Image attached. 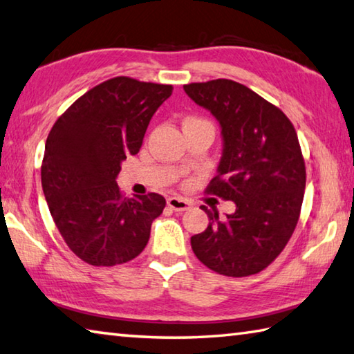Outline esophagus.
<instances>
[{
    "label": "esophagus",
    "mask_w": 354,
    "mask_h": 354,
    "mask_svg": "<svg viewBox=\"0 0 354 354\" xmlns=\"http://www.w3.org/2000/svg\"><path fill=\"white\" fill-rule=\"evenodd\" d=\"M167 204H169V207H171L173 210L176 212H184L190 207V201L184 198H179V196H170L167 199Z\"/></svg>",
    "instance_id": "obj_1"
}]
</instances>
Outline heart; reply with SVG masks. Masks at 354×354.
Returning a JSON list of instances; mask_svg holds the SVG:
<instances>
[{
    "label": "heart",
    "mask_w": 354,
    "mask_h": 354,
    "mask_svg": "<svg viewBox=\"0 0 354 354\" xmlns=\"http://www.w3.org/2000/svg\"><path fill=\"white\" fill-rule=\"evenodd\" d=\"M189 124H204V125H209V127H212L209 120H205V119H199V118H189L187 120L184 122V125H189Z\"/></svg>",
    "instance_id": "b5f03b06"
}]
</instances>
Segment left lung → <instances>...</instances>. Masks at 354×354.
<instances>
[{
	"instance_id": "8db88e82",
	"label": "left lung",
	"mask_w": 354,
	"mask_h": 354,
	"mask_svg": "<svg viewBox=\"0 0 354 354\" xmlns=\"http://www.w3.org/2000/svg\"><path fill=\"white\" fill-rule=\"evenodd\" d=\"M221 125L224 150L205 194L234 201L220 218L205 205L209 226L190 239L203 265L227 277L259 274L277 259L297 226L306 169L297 133L279 106L229 79L184 85Z\"/></svg>"
}]
</instances>
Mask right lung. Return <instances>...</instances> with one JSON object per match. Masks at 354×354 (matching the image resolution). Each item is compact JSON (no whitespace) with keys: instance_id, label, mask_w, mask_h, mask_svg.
<instances>
[{"instance_id":"add662e5","label":"right lung","mask_w":354,"mask_h":354,"mask_svg":"<svg viewBox=\"0 0 354 354\" xmlns=\"http://www.w3.org/2000/svg\"><path fill=\"white\" fill-rule=\"evenodd\" d=\"M171 85L119 75L99 83L55 120L44 147L41 185L68 248L88 265L115 266L142 252L162 214L159 194L128 198L115 176L138 155Z\"/></svg>"}]
</instances>
